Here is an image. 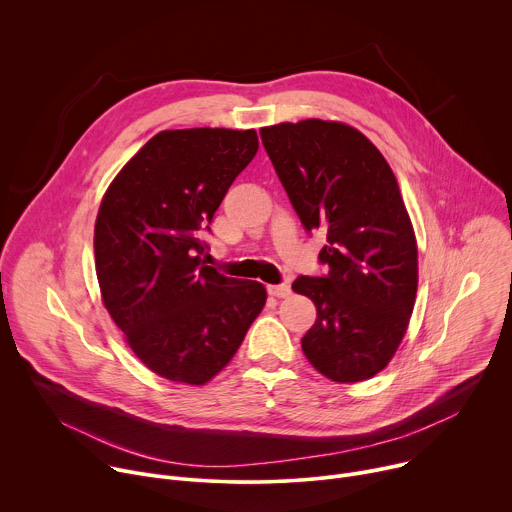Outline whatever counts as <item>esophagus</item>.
Masks as SVG:
<instances>
[{"mask_svg": "<svg viewBox=\"0 0 512 512\" xmlns=\"http://www.w3.org/2000/svg\"><path fill=\"white\" fill-rule=\"evenodd\" d=\"M267 291L273 298H287L291 294V287L287 283H277V285H269Z\"/></svg>", "mask_w": 512, "mask_h": 512, "instance_id": "esophagus-1", "label": "esophagus"}]
</instances>
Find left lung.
<instances>
[{"label": "left lung", "mask_w": 512, "mask_h": 512, "mask_svg": "<svg viewBox=\"0 0 512 512\" xmlns=\"http://www.w3.org/2000/svg\"><path fill=\"white\" fill-rule=\"evenodd\" d=\"M261 141L308 233L326 235V275L291 289L316 304L302 338L312 367L336 383L383 371L417 294V243L397 180L358 129L322 119L263 127Z\"/></svg>", "instance_id": "8db88e82"}]
</instances>
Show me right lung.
I'll return each instance as SVG.
<instances>
[{
  "label": "right lung",
  "mask_w": 512,
  "mask_h": 512,
  "mask_svg": "<svg viewBox=\"0 0 512 512\" xmlns=\"http://www.w3.org/2000/svg\"><path fill=\"white\" fill-rule=\"evenodd\" d=\"M259 150L253 129L160 131L111 182L95 223L101 296L156 375L204 385L239 350L265 306L259 281L204 265L210 221Z\"/></svg>",
  "instance_id": "1"
}]
</instances>
